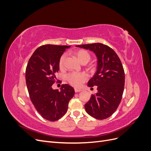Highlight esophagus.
I'll use <instances>...</instances> for the list:
<instances>
[{"mask_svg": "<svg viewBox=\"0 0 151 151\" xmlns=\"http://www.w3.org/2000/svg\"><path fill=\"white\" fill-rule=\"evenodd\" d=\"M74 91H75L76 93H79V92H81V91H82V89H79V88H75Z\"/></svg>", "mask_w": 151, "mask_h": 151, "instance_id": "34e87169", "label": "esophagus"}]
</instances>
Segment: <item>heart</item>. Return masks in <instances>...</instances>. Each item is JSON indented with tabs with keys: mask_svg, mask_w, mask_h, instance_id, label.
Segmentation results:
<instances>
[{
	"mask_svg": "<svg viewBox=\"0 0 151 151\" xmlns=\"http://www.w3.org/2000/svg\"><path fill=\"white\" fill-rule=\"evenodd\" d=\"M75 55L78 58L79 62L82 63H88L91 59L90 54L86 51L84 50H79L74 52ZM66 55L65 54H63L60 57L59 59V66L60 67H63L64 65V62L65 60ZM88 79V76L85 73H77V72H72L70 74H68L67 76V80L68 81L72 86L76 87H79L82 85L84 81Z\"/></svg>",
	"mask_w": 151,
	"mask_h": 151,
	"instance_id": "obj_1",
	"label": "heart"
}]
</instances>
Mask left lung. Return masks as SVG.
Returning <instances> with one entry per match:
<instances>
[{"instance_id":"8db88e82","label":"left lung","mask_w":151,"mask_h":151,"mask_svg":"<svg viewBox=\"0 0 151 151\" xmlns=\"http://www.w3.org/2000/svg\"><path fill=\"white\" fill-rule=\"evenodd\" d=\"M96 55L97 70L89 82V87L98 86L84 106L89 115L98 120L111 116L119 106L125 85V72L119 57L114 50L100 43L77 45Z\"/></svg>"}]
</instances>
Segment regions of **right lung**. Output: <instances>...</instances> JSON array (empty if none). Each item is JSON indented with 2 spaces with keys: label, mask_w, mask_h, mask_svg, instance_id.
Instances as JSON below:
<instances>
[{
  "label": "right lung",
  "mask_w": 151,
  "mask_h": 151,
  "mask_svg": "<svg viewBox=\"0 0 151 151\" xmlns=\"http://www.w3.org/2000/svg\"><path fill=\"white\" fill-rule=\"evenodd\" d=\"M66 45H45L36 49L26 69V83L35 108L45 119L54 122L66 113L70 100L75 93L68 84H62L60 91L53 89L55 74L59 70V59Z\"/></svg>",
  "instance_id": "obj_1"
}]
</instances>
